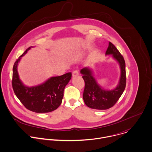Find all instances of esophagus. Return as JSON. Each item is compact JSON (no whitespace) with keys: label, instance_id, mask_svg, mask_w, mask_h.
<instances>
[{"label":"esophagus","instance_id":"34e87169","mask_svg":"<svg viewBox=\"0 0 152 152\" xmlns=\"http://www.w3.org/2000/svg\"><path fill=\"white\" fill-rule=\"evenodd\" d=\"M72 75H73V77H75V76H79V71H78V70H76L73 71V73H72Z\"/></svg>","mask_w":152,"mask_h":152}]
</instances>
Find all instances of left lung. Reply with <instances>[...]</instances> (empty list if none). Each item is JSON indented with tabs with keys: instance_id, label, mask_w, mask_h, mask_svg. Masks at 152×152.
Wrapping results in <instances>:
<instances>
[{
	"instance_id": "left-lung-1",
	"label": "left lung",
	"mask_w": 152,
	"mask_h": 152,
	"mask_svg": "<svg viewBox=\"0 0 152 152\" xmlns=\"http://www.w3.org/2000/svg\"><path fill=\"white\" fill-rule=\"evenodd\" d=\"M105 54H111L120 65L121 75L119 82L114 89L107 90L101 87L96 82L93 71L90 68L84 67L80 70L85 81L83 98L86 106L92 109L102 110L113 107L121 97L126 85V63L123 56L111 42H109Z\"/></svg>"
}]
</instances>
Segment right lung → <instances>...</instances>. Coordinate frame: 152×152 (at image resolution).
<instances>
[{"label": "right lung", "mask_w": 152, "mask_h": 152, "mask_svg": "<svg viewBox=\"0 0 152 152\" xmlns=\"http://www.w3.org/2000/svg\"><path fill=\"white\" fill-rule=\"evenodd\" d=\"M32 47L27 48L14 63L12 88L15 94L26 109L37 113H50L61 104L64 89L71 79L72 73L69 72L60 76L51 77L35 86H25L19 79L17 67L21 57Z\"/></svg>", "instance_id": "right-lung-1"}]
</instances>
